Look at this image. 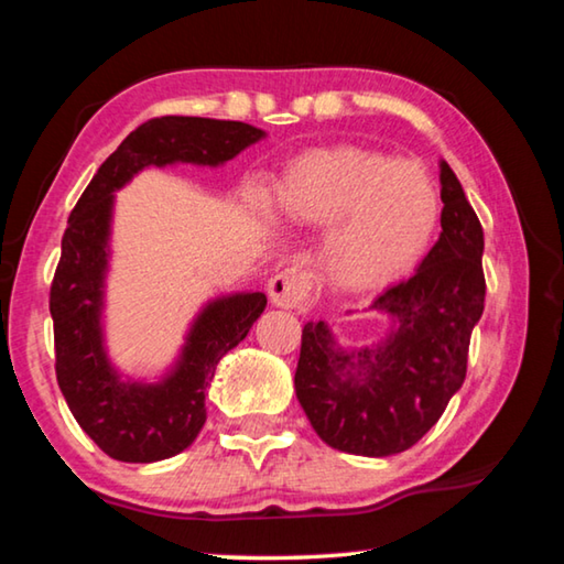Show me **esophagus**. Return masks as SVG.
I'll return each instance as SVG.
<instances>
[{"mask_svg":"<svg viewBox=\"0 0 564 564\" xmlns=\"http://www.w3.org/2000/svg\"><path fill=\"white\" fill-rule=\"evenodd\" d=\"M265 291H269V299L273 305H281V308L289 311H305L313 301L308 275L293 269H285L271 275Z\"/></svg>","mask_w":564,"mask_h":564,"instance_id":"esophagus-1","label":"esophagus"}]
</instances>
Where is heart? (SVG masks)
<instances>
[{"label":"heart","instance_id":"1","mask_svg":"<svg viewBox=\"0 0 564 564\" xmlns=\"http://www.w3.org/2000/svg\"><path fill=\"white\" fill-rule=\"evenodd\" d=\"M291 224L326 228L323 263L348 291L386 285L433 241L441 202L423 169L360 147L308 151L275 186Z\"/></svg>","mask_w":564,"mask_h":564}]
</instances>
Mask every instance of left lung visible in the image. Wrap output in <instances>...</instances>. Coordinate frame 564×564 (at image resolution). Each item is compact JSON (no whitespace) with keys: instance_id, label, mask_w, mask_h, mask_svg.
I'll return each mask as SVG.
<instances>
[{"instance_id":"8db88e82","label":"left lung","mask_w":564,"mask_h":564,"mask_svg":"<svg viewBox=\"0 0 564 564\" xmlns=\"http://www.w3.org/2000/svg\"><path fill=\"white\" fill-rule=\"evenodd\" d=\"M441 184V238L408 281L370 305L395 321L388 340L343 350L323 321L303 326L295 395L313 431L336 451L366 457L408 451L465 380L470 336L485 308V238L445 161Z\"/></svg>"}]
</instances>
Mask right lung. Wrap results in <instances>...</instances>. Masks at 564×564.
<instances>
[{
	"label": "right lung",
	"mask_w": 564,
	"mask_h": 564,
	"mask_svg": "<svg viewBox=\"0 0 564 564\" xmlns=\"http://www.w3.org/2000/svg\"><path fill=\"white\" fill-rule=\"evenodd\" d=\"M263 137L243 121L149 119L104 161L74 206L50 291L54 368L76 423L113 460L156 463L186 451L206 423V390L218 360L248 336L265 308L263 293H236L208 303L188 333L174 373L156 386L121 380L101 338L113 191L147 166L176 161L218 166Z\"/></svg>",
	"instance_id": "add662e5"
}]
</instances>
